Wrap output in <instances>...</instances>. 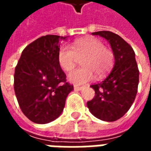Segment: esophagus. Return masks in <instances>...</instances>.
Here are the masks:
<instances>
[{"label": "esophagus", "instance_id": "1", "mask_svg": "<svg viewBox=\"0 0 151 151\" xmlns=\"http://www.w3.org/2000/svg\"><path fill=\"white\" fill-rule=\"evenodd\" d=\"M82 86H74V90H77V91H81L82 90Z\"/></svg>", "mask_w": 151, "mask_h": 151}]
</instances>
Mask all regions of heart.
<instances>
[{"instance_id":"b5f03b06","label":"heart","mask_w":151,"mask_h":151,"mask_svg":"<svg viewBox=\"0 0 151 151\" xmlns=\"http://www.w3.org/2000/svg\"><path fill=\"white\" fill-rule=\"evenodd\" d=\"M83 57L82 67L74 69L68 76L69 81L77 85L90 82L95 74L98 78L104 77L111 69L115 60L113 52L95 38L76 40L72 47L63 45L58 52V62L67 72L75 67L78 58Z\"/></svg>"}]
</instances>
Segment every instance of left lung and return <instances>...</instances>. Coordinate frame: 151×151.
<instances>
[{"label":"left lung","mask_w":151,"mask_h":151,"mask_svg":"<svg viewBox=\"0 0 151 151\" xmlns=\"http://www.w3.org/2000/svg\"><path fill=\"white\" fill-rule=\"evenodd\" d=\"M92 35L105 38L109 42L115 65L104 81L91 86L95 95L87 102V107L95 117L111 122L121 118L133 104L137 92L139 70L133 47L120 36L108 31Z\"/></svg>","instance_id":"8db88e82"}]
</instances>
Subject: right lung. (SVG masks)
<instances>
[{"label": "right lung", "instance_id": "right-lung-1", "mask_svg": "<svg viewBox=\"0 0 151 151\" xmlns=\"http://www.w3.org/2000/svg\"><path fill=\"white\" fill-rule=\"evenodd\" d=\"M65 38L54 35L38 38L25 47L15 67L14 86L18 104L34 123L56 120L73 90L58 62L60 40Z\"/></svg>", "mask_w": 151, "mask_h": 151}]
</instances>
